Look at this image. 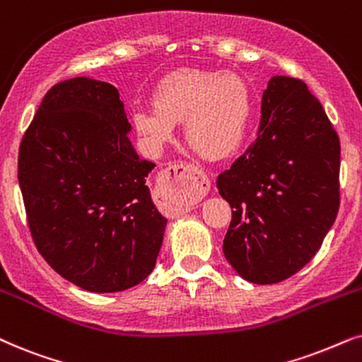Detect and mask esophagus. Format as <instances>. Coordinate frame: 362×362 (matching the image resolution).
I'll return each instance as SVG.
<instances>
[{
  "instance_id": "esophagus-1",
  "label": "esophagus",
  "mask_w": 362,
  "mask_h": 362,
  "mask_svg": "<svg viewBox=\"0 0 362 362\" xmlns=\"http://www.w3.org/2000/svg\"><path fill=\"white\" fill-rule=\"evenodd\" d=\"M209 187V177L199 166L177 161L159 173L156 192L171 211L186 213L208 194Z\"/></svg>"
}]
</instances>
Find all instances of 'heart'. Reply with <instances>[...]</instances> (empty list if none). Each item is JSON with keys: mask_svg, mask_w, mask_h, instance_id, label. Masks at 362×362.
<instances>
[{"mask_svg": "<svg viewBox=\"0 0 362 362\" xmlns=\"http://www.w3.org/2000/svg\"><path fill=\"white\" fill-rule=\"evenodd\" d=\"M154 107L136 106L138 133L154 148L173 138L185 121L187 143L206 158H224L243 139L250 118V89L238 74L181 68L156 86Z\"/></svg>", "mask_w": 362, "mask_h": 362, "instance_id": "b5f03b06", "label": "heart"}]
</instances>
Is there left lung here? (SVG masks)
Returning a JSON list of instances; mask_svg holds the SVG:
<instances>
[{"label":"left lung","instance_id":"8db88e82","mask_svg":"<svg viewBox=\"0 0 362 362\" xmlns=\"http://www.w3.org/2000/svg\"><path fill=\"white\" fill-rule=\"evenodd\" d=\"M341 143L298 78H271L255 143L218 176L233 208L223 252L250 283L291 278L321 247L339 211Z\"/></svg>","mask_w":362,"mask_h":362}]
</instances>
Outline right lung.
<instances>
[{
    "label": "right lung",
    "mask_w": 362,
    "mask_h": 362,
    "mask_svg": "<svg viewBox=\"0 0 362 362\" xmlns=\"http://www.w3.org/2000/svg\"><path fill=\"white\" fill-rule=\"evenodd\" d=\"M111 84L84 76L54 84L23 134L18 181L36 250L69 283L116 293L151 274L166 219L131 146Z\"/></svg>",
    "instance_id": "add662e5"
}]
</instances>
